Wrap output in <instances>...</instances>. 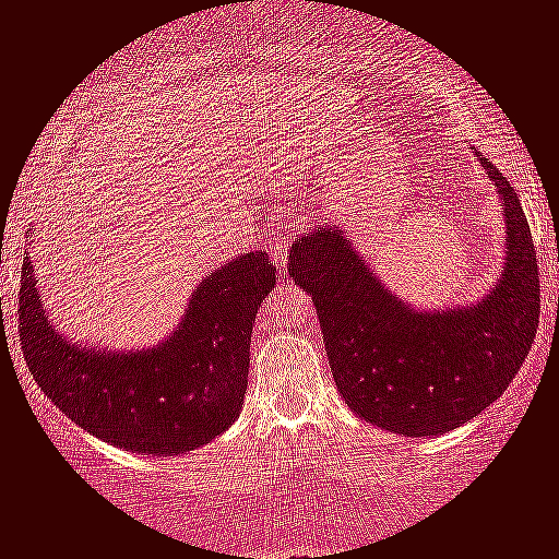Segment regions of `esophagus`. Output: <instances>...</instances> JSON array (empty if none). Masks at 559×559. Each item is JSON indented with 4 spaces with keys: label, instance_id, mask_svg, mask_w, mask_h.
<instances>
[{
    "label": "esophagus",
    "instance_id": "obj_1",
    "mask_svg": "<svg viewBox=\"0 0 559 559\" xmlns=\"http://www.w3.org/2000/svg\"><path fill=\"white\" fill-rule=\"evenodd\" d=\"M269 257H272L274 264L280 269L287 264V257H290V225H277L272 230V236L266 240Z\"/></svg>",
    "mask_w": 559,
    "mask_h": 559
}]
</instances>
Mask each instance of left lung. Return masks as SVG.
<instances>
[{
  "label": "left lung",
  "mask_w": 559,
  "mask_h": 559,
  "mask_svg": "<svg viewBox=\"0 0 559 559\" xmlns=\"http://www.w3.org/2000/svg\"><path fill=\"white\" fill-rule=\"evenodd\" d=\"M479 157V155H477ZM506 212V261L485 298L417 311L332 225L302 233L287 272L311 293L344 404L404 438L438 436L498 402L539 326V272L519 194L487 157Z\"/></svg>",
  "instance_id": "obj_1"
}]
</instances>
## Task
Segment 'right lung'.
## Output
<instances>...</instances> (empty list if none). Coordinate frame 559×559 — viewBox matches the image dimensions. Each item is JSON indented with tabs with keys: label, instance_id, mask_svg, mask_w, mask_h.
Instances as JSON below:
<instances>
[{
	"label": "right lung",
	"instance_id": "add662e5",
	"mask_svg": "<svg viewBox=\"0 0 559 559\" xmlns=\"http://www.w3.org/2000/svg\"><path fill=\"white\" fill-rule=\"evenodd\" d=\"M274 272L264 251L240 253L199 282L168 340L129 353L61 336L25 253L17 313L27 368L64 415L106 443L147 456L194 451L243 406L253 321Z\"/></svg>",
	"mask_w": 559,
	"mask_h": 559
}]
</instances>
